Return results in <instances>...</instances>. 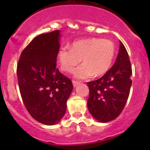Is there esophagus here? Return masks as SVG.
<instances>
[{
    "label": "esophagus",
    "instance_id": "esophagus-1",
    "mask_svg": "<svg viewBox=\"0 0 150 150\" xmlns=\"http://www.w3.org/2000/svg\"><path fill=\"white\" fill-rule=\"evenodd\" d=\"M72 83H73V86H74V87H76V86H77L79 84V82L75 81V80H73V81H72Z\"/></svg>",
    "mask_w": 150,
    "mask_h": 150
}]
</instances>
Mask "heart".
I'll return each mask as SVG.
<instances>
[{"label": "heart", "mask_w": 150, "mask_h": 150, "mask_svg": "<svg viewBox=\"0 0 150 150\" xmlns=\"http://www.w3.org/2000/svg\"><path fill=\"white\" fill-rule=\"evenodd\" d=\"M116 48L109 40L88 38L79 40L71 44V48L62 46L57 52V60L60 68L70 73L81 62L82 65L74 71L77 79H88L95 75L100 76L110 68L114 59Z\"/></svg>", "instance_id": "obj_1"}]
</instances>
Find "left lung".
Instances as JSON below:
<instances>
[{
  "label": "left lung",
  "mask_w": 150,
  "mask_h": 150,
  "mask_svg": "<svg viewBox=\"0 0 150 150\" xmlns=\"http://www.w3.org/2000/svg\"><path fill=\"white\" fill-rule=\"evenodd\" d=\"M132 75L128 52L120 41L113 66L101 78L87 83L89 88L88 111L99 122L112 121L121 113L130 93Z\"/></svg>",
  "instance_id": "left-lung-1"
}]
</instances>
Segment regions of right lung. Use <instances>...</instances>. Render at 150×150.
<instances>
[{
  "label": "right lung",
  "mask_w": 150,
  "mask_h": 150,
  "mask_svg": "<svg viewBox=\"0 0 150 150\" xmlns=\"http://www.w3.org/2000/svg\"><path fill=\"white\" fill-rule=\"evenodd\" d=\"M60 30L34 38L21 54L17 78L21 96L30 115L42 124L60 122L73 90L71 79L56 67Z\"/></svg>",
  "instance_id": "right-lung-1"
}]
</instances>
